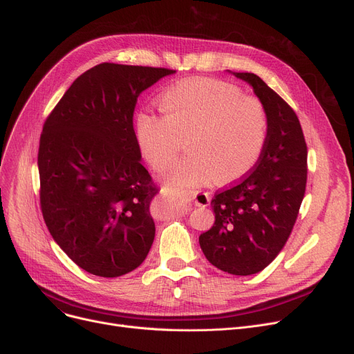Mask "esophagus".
<instances>
[{
    "instance_id": "obj_1",
    "label": "esophagus",
    "mask_w": 354,
    "mask_h": 354,
    "mask_svg": "<svg viewBox=\"0 0 354 354\" xmlns=\"http://www.w3.org/2000/svg\"><path fill=\"white\" fill-rule=\"evenodd\" d=\"M196 207H208L209 202H211V195L209 192H203V191H189L188 194Z\"/></svg>"
}]
</instances>
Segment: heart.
Returning <instances> with one entry per match:
<instances>
[{"instance_id":"b5f03b06","label":"heart","mask_w":354,"mask_h":354,"mask_svg":"<svg viewBox=\"0 0 354 354\" xmlns=\"http://www.w3.org/2000/svg\"><path fill=\"white\" fill-rule=\"evenodd\" d=\"M162 118L139 111L133 135L143 159L165 171L187 139L189 155L166 175L175 185H203L214 176L232 182L252 169L263 153L268 116L263 102L232 84L188 79L158 97Z\"/></svg>"}]
</instances>
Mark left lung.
<instances>
[{
  "mask_svg": "<svg viewBox=\"0 0 354 354\" xmlns=\"http://www.w3.org/2000/svg\"><path fill=\"white\" fill-rule=\"evenodd\" d=\"M252 86L268 116V135L252 171L211 201L214 227L199 235L208 261L234 275L263 271L292 231L306 192L307 145L290 104L254 73H234Z\"/></svg>",
  "mask_w": 354,
  "mask_h": 354,
  "instance_id": "8db88e82",
  "label": "left lung"
}]
</instances>
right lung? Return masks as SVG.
Segmentation results:
<instances>
[{
  "mask_svg": "<svg viewBox=\"0 0 354 354\" xmlns=\"http://www.w3.org/2000/svg\"><path fill=\"white\" fill-rule=\"evenodd\" d=\"M175 70L102 63L79 76L40 138V205L59 247L84 271L113 278L151 250L158 192L140 163L133 111L143 90Z\"/></svg>",
  "mask_w": 354,
  "mask_h": 354,
  "instance_id": "add662e5",
  "label": "right lung"
}]
</instances>
